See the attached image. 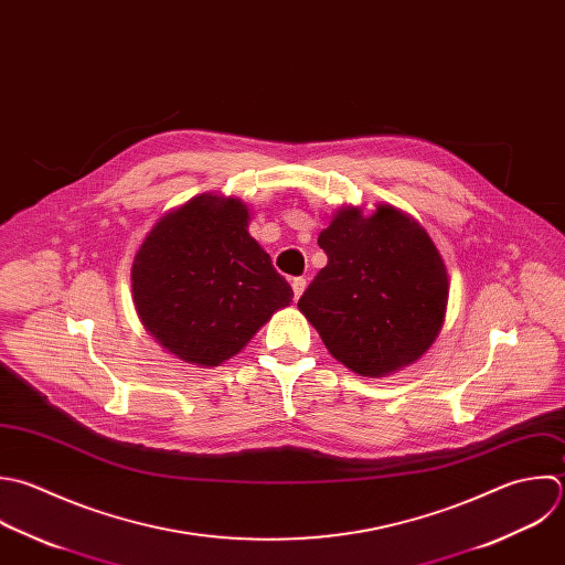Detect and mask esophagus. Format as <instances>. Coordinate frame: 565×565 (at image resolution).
Listing matches in <instances>:
<instances>
[{"mask_svg":"<svg viewBox=\"0 0 565 565\" xmlns=\"http://www.w3.org/2000/svg\"><path fill=\"white\" fill-rule=\"evenodd\" d=\"M306 286H308V281H306L303 277H295V279H292V290H295V299H299V297L303 295Z\"/></svg>","mask_w":565,"mask_h":565,"instance_id":"34e87169","label":"esophagus"}]
</instances>
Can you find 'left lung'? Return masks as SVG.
<instances>
[{"mask_svg": "<svg viewBox=\"0 0 565 565\" xmlns=\"http://www.w3.org/2000/svg\"><path fill=\"white\" fill-rule=\"evenodd\" d=\"M328 255L299 299L330 354L361 376L418 361L440 334L449 299L445 262L407 213L341 209L319 235Z\"/></svg>", "mask_w": 565, "mask_h": 565, "instance_id": "1", "label": "left lung"}]
</instances>
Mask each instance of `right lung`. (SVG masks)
Masks as SVG:
<instances>
[{
  "mask_svg": "<svg viewBox=\"0 0 565 565\" xmlns=\"http://www.w3.org/2000/svg\"><path fill=\"white\" fill-rule=\"evenodd\" d=\"M248 220L237 198L202 193L162 215L134 257L136 312L184 363H224L292 301V288L250 237Z\"/></svg>",
  "mask_w": 565,
  "mask_h": 565,
  "instance_id": "add662e5",
  "label": "right lung"
}]
</instances>
